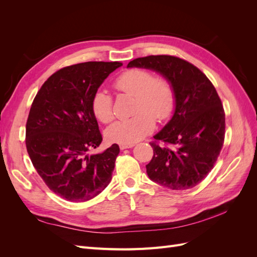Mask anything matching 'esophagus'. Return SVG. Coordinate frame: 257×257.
<instances>
[{
  "label": "esophagus",
  "instance_id": "obj_1",
  "mask_svg": "<svg viewBox=\"0 0 257 257\" xmlns=\"http://www.w3.org/2000/svg\"><path fill=\"white\" fill-rule=\"evenodd\" d=\"M135 145L132 144V145H125V144H121L120 145V149L124 150V149H128V148H133Z\"/></svg>",
  "mask_w": 257,
  "mask_h": 257
}]
</instances>
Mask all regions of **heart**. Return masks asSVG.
Instances as JSON below:
<instances>
[{
    "mask_svg": "<svg viewBox=\"0 0 257 257\" xmlns=\"http://www.w3.org/2000/svg\"><path fill=\"white\" fill-rule=\"evenodd\" d=\"M114 88L134 96V116L112 123L106 136L112 143L132 145L150 134L154 118L165 120L173 111L175 95L170 83L164 78H153L150 72L132 68L122 73L114 81ZM92 112L95 118L108 123L113 119L112 98L104 90H97L92 97Z\"/></svg>",
    "mask_w": 257,
    "mask_h": 257,
    "instance_id": "heart-1",
    "label": "heart"
}]
</instances>
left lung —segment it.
<instances>
[{"mask_svg": "<svg viewBox=\"0 0 257 257\" xmlns=\"http://www.w3.org/2000/svg\"><path fill=\"white\" fill-rule=\"evenodd\" d=\"M127 67L159 73L175 95L172 118L153 136L172 148L150 144L148 177L172 190L194 188L213 168L224 143L225 113L215 88L196 66L172 56L138 58Z\"/></svg>", "mask_w": 257, "mask_h": 257, "instance_id": "obj_1", "label": "left lung"}]
</instances>
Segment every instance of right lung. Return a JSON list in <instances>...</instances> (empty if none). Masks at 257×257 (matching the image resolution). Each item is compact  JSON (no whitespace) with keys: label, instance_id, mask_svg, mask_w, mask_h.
<instances>
[{"label":"right lung","instance_id":"1","mask_svg":"<svg viewBox=\"0 0 257 257\" xmlns=\"http://www.w3.org/2000/svg\"><path fill=\"white\" fill-rule=\"evenodd\" d=\"M120 62H85L60 69L45 81L31 106L26 145L36 172L65 200L87 201L111 180L120 148L89 153L103 141L92 112L94 93Z\"/></svg>","mask_w":257,"mask_h":257}]
</instances>
